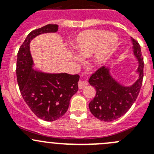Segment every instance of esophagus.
<instances>
[{
	"label": "esophagus",
	"mask_w": 154,
	"mask_h": 154,
	"mask_svg": "<svg viewBox=\"0 0 154 154\" xmlns=\"http://www.w3.org/2000/svg\"><path fill=\"white\" fill-rule=\"evenodd\" d=\"M87 85H88V83H87L86 81L80 80V81L78 82V86H79V88H80V89L86 88V87L87 86Z\"/></svg>",
	"instance_id": "1"
}]
</instances>
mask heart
I'll list each match as a JSON object with an SVG mask.
<instances>
[{
  "label": "heart",
  "instance_id": "b5f03b06",
  "mask_svg": "<svg viewBox=\"0 0 154 154\" xmlns=\"http://www.w3.org/2000/svg\"><path fill=\"white\" fill-rule=\"evenodd\" d=\"M117 35L100 29H89L80 32L73 42V48L79 55L74 60L81 61V57L91 55V62L95 67H101L109 58L118 45Z\"/></svg>",
  "mask_w": 154,
  "mask_h": 154
}]
</instances>
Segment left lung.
<instances>
[{"label":"left lung","instance_id":"left-lung-1","mask_svg":"<svg viewBox=\"0 0 154 154\" xmlns=\"http://www.w3.org/2000/svg\"><path fill=\"white\" fill-rule=\"evenodd\" d=\"M133 55L138 61V79L125 86L112 76L110 67L103 66L90 77L88 83L96 90L95 97L88 104L90 112L103 122H112L125 115L137 98L143 80L144 62L139 42L131 38Z\"/></svg>","mask_w":154,"mask_h":154}]
</instances>
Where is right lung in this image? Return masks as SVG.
I'll return each instance as SVG.
<instances>
[{
	"mask_svg": "<svg viewBox=\"0 0 154 154\" xmlns=\"http://www.w3.org/2000/svg\"><path fill=\"white\" fill-rule=\"evenodd\" d=\"M58 30L57 24H48L32 30L19 48L16 75L23 99L32 112L42 120L54 122L67 112L71 97L78 90V74L45 73L33 69L29 43L37 35Z\"/></svg>",
	"mask_w": 154,
	"mask_h": 154,
	"instance_id": "right-lung-1",
	"label": "right lung"
}]
</instances>
